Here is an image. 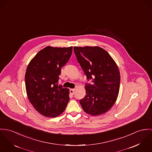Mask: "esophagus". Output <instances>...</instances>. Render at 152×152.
<instances>
[{
	"mask_svg": "<svg viewBox=\"0 0 152 152\" xmlns=\"http://www.w3.org/2000/svg\"><path fill=\"white\" fill-rule=\"evenodd\" d=\"M75 88H72L70 90V93L72 94H75Z\"/></svg>",
	"mask_w": 152,
	"mask_h": 152,
	"instance_id": "1",
	"label": "esophagus"
}]
</instances>
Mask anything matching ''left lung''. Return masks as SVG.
Segmentation results:
<instances>
[{
  "instance_id": "obj_1",
  "label": "left lung",
  "mask_w": 152,
  "mask_h": 152,
  "mask_svg": "<svg viewBox=\"0 0 152 152\" xmlns=\"http://www.w3.org/2000/svg\"><path fill=\"white\" fill-rule=\"evenodd\" d=\"M77 60L88 80L86 96L80 100L84 111L93 116L107 112L118 97L120 73L117 65L110 54L99 47H73Z\"/></svg>"
}]
</instances>
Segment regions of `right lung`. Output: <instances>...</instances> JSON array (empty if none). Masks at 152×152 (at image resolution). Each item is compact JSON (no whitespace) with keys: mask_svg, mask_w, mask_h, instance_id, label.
<instances>
[{"mask_svg":"<svg viewBox=\"0 0 152 152\" xmlns=\"http://www.w3.org/2000/svg\"><path fill=\"white\" fill-rule=\"evenodd\" d=\"M72 47H47L30 62L25 75L28 99L41 115L54 118L61 115L69 101V90L58 86L61 68L72 53Z\"/></svg>","mask_w":152,"mask_h":152,"instance_id":"right-lung-1","label":"right lung"}]
</instances>
